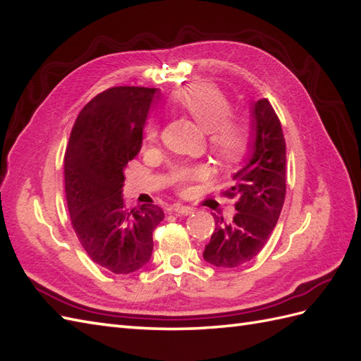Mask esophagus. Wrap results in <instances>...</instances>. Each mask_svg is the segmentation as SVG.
Segmentation results:
<instances>
[{
    "mask_svg": "<svg viewBox=\"0 0 361 361\" xmlns=\"http://www.w3.org/2000/svg\"><path fill=\"white\" fill-rule=\"evenodd\" d=\"M171 211H174V213H178V214H183V216H188V214H191L192 211H195V208H191V207H185V205H179V204H176V205H173L171 207Z\"/></svg>",
    "mask_w": 361,
    "mask_h": 361,
    "instance_id": "obj_1",
    "label": "esophagus"
}]
</instances>
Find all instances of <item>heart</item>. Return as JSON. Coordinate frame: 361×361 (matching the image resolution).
I'll return each instance as SVG.
<instances>
[{
	"mask_svg": "<svg viewBox=\"0 0 361 361\" xmlns=\"http://www.w3.org/2000/svg\"><path fill=\"white\" fill-rule=\"evenodd\" d=\"M174 104L195 119L199 127L209 133V148L224 164L240 162L250 150V130L243 122L230 119L231 104L226 96L209 84H196L182 89L173 96ZM145 136L154 142L159 128L150 122ZM207 169L202 165H180L173 171V180L180 190H187L192 182L204 179Z\"/></svg>",
	"mask_w": 361,
	"mask_h": 361,
	"instance_id": "heart-1",
	"label": "heart"
}]
</instances>
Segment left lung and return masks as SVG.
Returning <instances> with one entry per match:
<instances>
[{"mask_svg": "<svg viewBox=\"0 0 361 361\" xmlns=\"http://www.w3.org/2000/svg\"><path fill=\"white\" fill-rule=\"evenodd\" d=\"M251 144L245 165L224 191L237 197L233 221L214 217L216 230L204 259L230 269L252 260L265 247L282 211L286 195V144L282 126L268 99L251 105Z\"/></svg>", "mask_w": 361, "mask_h": 361, "instance_id": "8db88e82", "label": "left lung"}]
</instances>
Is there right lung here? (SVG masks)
Returning a JSON list of instances; mask_svg holds the SVG:
<instances>
[{
	"instance_id": "1",
	"label": "right lung",
	"mask_w": 361,
	"mask_h": 361,
	"mask_svg": "<svg viewBox=\"0 0 361 361\" xmlns=\"http://www.w3.org/2000/svg\"><path fill=\"white\" fill-rule=\"evenodd\" d=\"M157 89L111 87L79 111L64 156L70 221L89 257L114 274L147 265L161 207L127 209L124 170L142 147V130Z\"/></svg>"
}]
</instances>
